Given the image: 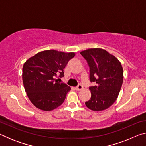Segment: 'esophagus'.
I'll return each mask as SVG.
<instances>
[{
    "mask_svg": "<svg viewBox=\"0 0 146 146\" xmlns=\"http://www.w3.org/2000/svg\"><path fill=\"white\" fill-rule=\"evenodd\" d=\"M82 89H83V86L81 84H78L76 87H75V90L77 91H80L81 90H82Z\"/></svg>",
    "mask_w": 146,
    "mask_h": 146,
    "instance_id": "esophagus-1",
    "label": "esophagus"
}]
</instances>
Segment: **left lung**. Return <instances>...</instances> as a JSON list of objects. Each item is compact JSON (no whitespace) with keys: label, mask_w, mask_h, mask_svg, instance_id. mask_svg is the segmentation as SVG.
I'll return each instance as SVG.
<instances>
[{"label":"left lung","mask_w":146,"mask_h":146,"mask_svg":"<svg viewBox=\"0 0 146 146\" xmlns=\"http://www.w3.org/2000/svg\"><path fill=\"white\" fill-rule=\"evenodd\" d=\"M80 54L90 66V80L97 85L91 86V98L86 106L91 110L100 111L114 103L122 87L123 71L121 63L113 55L100 48H91Z\"/></svg>","instance_id":"8db88e82"}]
</instances>
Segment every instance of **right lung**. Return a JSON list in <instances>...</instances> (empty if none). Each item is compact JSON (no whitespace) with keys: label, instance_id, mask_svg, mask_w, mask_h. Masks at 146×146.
<instances>
[{"label":"right lung","instance_id":"add662e5","mask_svg":"<svg viewBox=\"0 0 146 146\" xmlns=\"http://www.w3.org/2000/svg\"><path fill=\"white\" fill-rule=\"evenodd\" d=\"M75 55V53L51 49L36 53L24 64V87L29 99L36 108L49 111L64 102L71 88L58 82L56 77L64 76V69Z\"/></svg>","mask_w":146,"mask_h":146}]
</instances>
